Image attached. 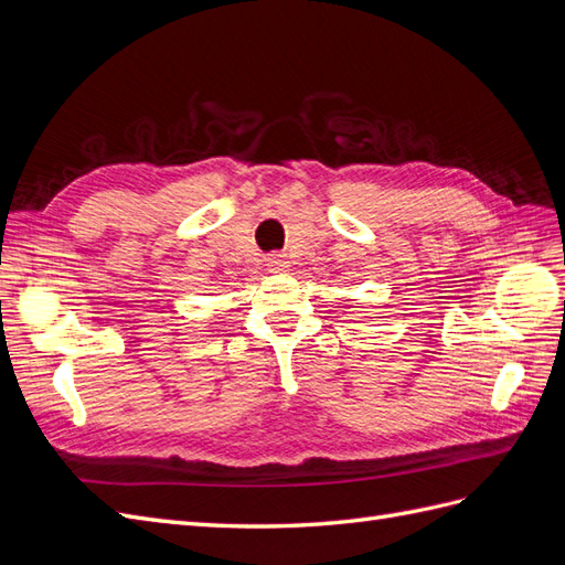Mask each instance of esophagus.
<instances>
[{"instance_id": "34e87169", "label": "esophagus", "mask_w": 565, "mask_h": 565, "mask_svg": "<svg viewBox=\"0 0 565 565\" xmlns=\"http://www.w3.org/2000/svg\"><path fill=\"white\" fill-rule=\"evenodd\" d=\"M289 268V259L285 254H270L268 256V270L270 273H285Z\"/></svg>"}]
</instances>
